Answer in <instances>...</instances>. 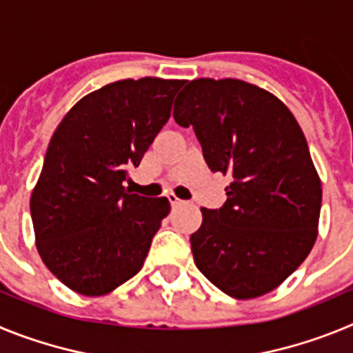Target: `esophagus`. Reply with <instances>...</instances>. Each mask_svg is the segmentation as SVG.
<instances>
[{
    "mask_svg": "<svg viewBox=\"0 0 353 353\" xmlns=\"http://www.w3.org/2000/svg\"><path fill=\"white\" fill-rule=\"evenodd\" d=\"M168 199H170V203H171V207H173V208L180 207V205L183 203L182 199H180V198H176V196H174V194H168Z\"/></svg>",
    "mask_w": 353,
    "mask_h": 353,
    "instance_id": "34e87169",
    "label": "esophagus"
}]
</instances>
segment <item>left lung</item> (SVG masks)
Instances as JSON below:
<instances>
[{"label": "left lung", "instance_id": "1", "mask_svg": "<svg viewBox=\"0 0 353 353\" xmlns=\"http://www.w3.org/2000/svg\"><path fill=\"white\" fill-rule=\"evenodd\" d=\"M212 171L232 176L226 203L201 208L191 235L199 272L235 299L272 292L316 240L322 183L297 120L272 93L239 79H194L174 101Z\"/></svg>", "mask_w": 353, "mask_h": 353}]
</instances>
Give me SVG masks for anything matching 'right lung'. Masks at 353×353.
Masks as SVG:
<instances>
[{
  "label": "right lung",
  "mask_w": 353,
  "mask_h": 353,
  "mask_svg": "<svg viewBox=\"0 0 353 353\" xmlns=\"http://www.w3.org/2000/svg\"><path fill=\"white\" fill-rule=\"evenodd\" d=\"M185 81L123 79L83 97L52 134L30 210L37 249L65 286L88 297L141 270L166 198L130 194L139 166Z\"/></svg>",
  "instance_id": "right-lung-1"
}]
</instances>
